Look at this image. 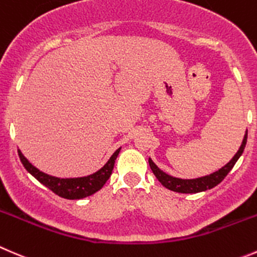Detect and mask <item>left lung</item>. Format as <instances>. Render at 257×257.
<instances>
[{
    "label": "left lung",
    "mask_w": 257,
    "mask_h": 257,
    "mask_svg": "<svg viewBox=\"0 0 257 257\" xmlns=\"http://www.w3.org/2000/svg\"><path fill=\"white\" fill-rule=\"evenodd\" d=\"M246 142H247V132H246L245 136H243L242 143H241L237 153L231 158V161L228 162V163H226L225 166L221 167L218 171L213 172V173L207 174V176L197 177V178L183 179L178 178V177H173L171 176V174L166 173L164 171H162V169L152 161V158H149L148 162L154 176L157 177V179H158L166 188L171 189V191L173 192H178V193H198V192H205L207 191V189L213 188V187L217 186L220 182H222V179L225 178L228 174V172L232 169V167L235 166V163L238 161V158L242 156L243 149H245L246 147Z\"/></svg>",
    "instance_id": "8db88e82"
}]
</instances>
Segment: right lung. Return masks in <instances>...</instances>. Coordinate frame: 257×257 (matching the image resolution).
<instances>
[{
  "label": "right lung",
  "instance_id": "add662e5",
  "mask_svg": "<svg viewBox=\"0 0 257 257\" xmlns=\"http://www.w3.org/2000/svg\"><path fill=\"white\" fill-rule=\"evenodd\" d=\"M120 149L121 148L116 149L111 154L110 158L108 159V162L96 172L88 174V176L74 177V178H60V177L50 176V174L40 171L32 163H30L29 159L22 154L20 149L19 156L26 171L31 176H34L40 183L44 184L49 189H51L55 195L60 196L62 198H66V200H81V198L94 195L95 192L103 188V186L106 183L111 172H113L114 163H115V159Z\"/></svg>",
  "mask_w": 257,
  "mask_h": 257
}]
</instances>
